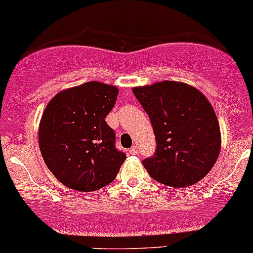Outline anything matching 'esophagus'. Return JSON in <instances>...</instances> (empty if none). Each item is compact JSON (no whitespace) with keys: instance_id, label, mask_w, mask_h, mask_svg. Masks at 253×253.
I'll use <instances>...</instances> for the list:
<instances>
[{"instance_id":"1","label":"esophagus","mask_w":253,"mask_h":253,"mask_svg":"<svg viewBox=\"0 0 253 253\" xmlns=\"http://www.w3.org/2000/svg\"><path fill=\"white\" fill-rule=\"evenodd\" d=\"M136 153H138V147H136V146H133V147L129 148V154H132V156H135Z\"/></svg>"}]
</instances>
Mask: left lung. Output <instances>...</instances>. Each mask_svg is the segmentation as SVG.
<instances>
[{
    "mask_svg": "<svg viewBox=\"0 0 253 253\" xmlns=\"http://www.w3.org/2000/svg\"><path fill=\"white\" fill-rule=\"evenodd\" d=\"M157 139L142 165L154 180L172 187L194 185L211 171L220 152L217 115L205 95L190 84L163 81L134 87Z\"/></svg>",
    "mask_w": 253,
    "mask_h": 253,
    "instance_id": "obj_1",
    "label": "left lung"
}]
</instances>
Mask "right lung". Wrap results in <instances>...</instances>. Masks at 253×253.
Instances as JSON below:
<instances>
[{"mask_svg":"<svg viewBox=\"0 0 253 253\" xmlns=\"http://www.w3.org/2000/svg\"><path fill=\"white\" fill-rule=\"evenodd\" d=\"M119 89L89 81L57 93L48 102L39 127V145L50 172L80 192L111 184L126 154L115 147V133L105 121Z\"/></svg>","mask_w":253,"mask_h":253,"instance_id":"add662e5","label":"right lung"}]
</instances>
